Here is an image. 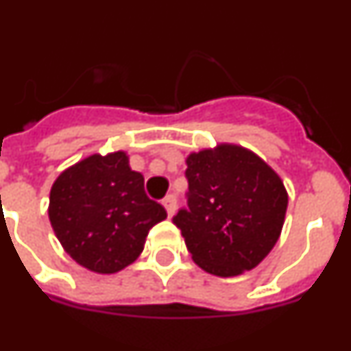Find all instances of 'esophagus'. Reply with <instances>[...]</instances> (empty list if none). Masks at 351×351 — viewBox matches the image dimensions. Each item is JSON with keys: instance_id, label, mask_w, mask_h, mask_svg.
I'll return each instance as SVG.
<instances>
[{"instance_id": "obj_1", "label": "esophagus", "mask_w": 351, "mask_h": 351, "mask_svg": "<svg viewBox=\"0 0 351 351\" xmlns=\"http://www.w3.org/2000/svg\"><path fill=\"white\" fill-rule=\"evenodd\" d=\"M161 204H163V207L167 209V214H169V216H172V214L176 213V204H178V200H176V197H173V195H167Z\"/></svg>"}]
</instances>
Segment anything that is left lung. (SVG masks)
Here are the masks:
<instances>
[{
  "instance_id": "8db88e82",
  "label": "left lung",
  "mask_w": 351,
  "mask_h": 351,
  "mask_svg": "<svg viewBox=\"0 0 351 351\" xmlns=\"http://www.w3.org/2000/svg\"><path fill=\"white\" fill-rule=\"evenodd\" d=\"M186 165L188 207L173 223L193 262L219 278L255 269L283 228L288 193L280 176L235 144L188 154Z\"/></svg>"
}]
</instances>
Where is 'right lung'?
<instances>
[{
  "mask_svg": "<svg viewBox=\"0 0 351 351\" xmlns=\"http://www.w3.org/2000/svg\"><path fill=\"white\" fill-rule=\"evenodd\" d=\"M167 218L144 191V176L130 169L125 151L91 154L58 176L49 219L61 246L98 274L123 271L138 258L145 237Z\"/></svg>",
  "mask_w": 351,
  "mask_h": 351,
  "instance_id": "1",
  "label": "right lung"
}]
</instances>
